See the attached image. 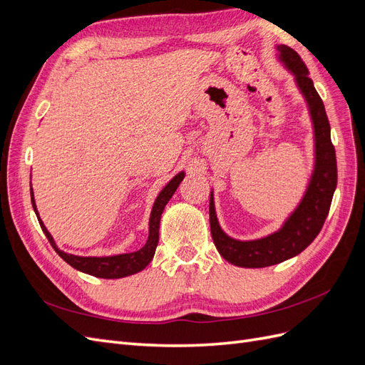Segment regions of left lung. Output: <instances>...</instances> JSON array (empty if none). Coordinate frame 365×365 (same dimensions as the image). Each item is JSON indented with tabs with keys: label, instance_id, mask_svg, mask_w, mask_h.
<instances>
[{
	"label": "left lung",
	"instance_id": "left-lung-1",
	"mask_svg": "<svg viewBox=\"0 0 365 365\" xmlns=\"http://www.w3.org/2000/svg\"><path fill=\"white\" fill-rule=\"evenodd\" d=\"M277 59L292 76L303 96L314 129V169L300 202L274 233L252 240L228 236L219 225L213 190L210 192V230L215 245L227 262L242 268H264L295 257L322 231L336 189V157L322 97L309 77L304 62L288 46H275Z\"/></svg>",
	"mask_w": 365,
	"mask_h": 365
}]
</instances>
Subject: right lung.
Masks as SVG:
<instances>
[{
  "instance_id": "obj_1",
  "label": "right lung",
  "mask_w": 365,
  "mask_h": 365,
  "mask_svg": "<svg viewBox=\"0 0 365 365\" xmlns=\"http://www.w3.org/2000/svg\"><path fill=\"white\" fill-rule=\"evenodd\" d=\"M184 170H181L180 173H176L173 178L164 185V189L158 193L155 202H153L152 212H150V217H149V236L146 244L143 248H140L138 251L134 252H125V254H115V256H102V257H96V256H76V254H70L65 252L62 250L58 248L56 242H54L53 236L48 233L47 227L43 225L42 219L39 217L38 208H36V202H35V195H33V189L30 184V196H31V205L35 213L38 216L39 225L43 231V235L47 236L48 242L51 244V247L54 248L59 256L67 262L70 267H73L74 269L94 275V277L98 279H121V277H128V275L137 274L140 271L145 269L148 264L150 263V260L153 259V254H155L157 245H158V230H160V220H161V215L164 207L168 205V202L170 201V197L173 196V193L178 189V185L181 184V181L184 180Z\"/></svg>"
}]
</instances>
